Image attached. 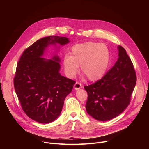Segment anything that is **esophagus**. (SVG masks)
Masks as SVG:
<instances>
[{"mask_svg":"<svg viewBox=\"0 0 149 149\" xmlns=\"http://www.w3.org/2000/svg\"><path fill=\"white\" fill-rule=\"evenodd\" d=\"M74 88L75 90H78V89H79L82 88V85L81 83H80L79 82H76L74 86Z\"/></svg>","mask_w":149,"mask_h":149,"instance_id":"1","label":"esophagus"}]
</instances>
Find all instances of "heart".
I'll list each match as a JSON object with an SVG mask.
<instances>
[{"label": "heart", "mask_w": 149, "mask_h": 149, "mask_svg": "<svg viewBox=\"0 0 149 149\" xmlns=\"http://www.w3.org/2000/svg\"><path fill=\"white\" fill-rule=\"evenodd\" d=\"M110 62V51L100 43L88 42L73 46L70 56L63 58L65 72L69 78H74L81 65V72L92 81L100 80L106 74Z\"/></svg>", "instance_id": "1"}]
</instances>
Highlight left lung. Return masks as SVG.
I'll return each mask as SVG.
<instances>
[{
    "instance_id": "left-lung-1",
    "label": "left lung",
    "mask_w": 149,
    "mask_h": 149,
    "mask_svg": "<svg viewBox=\"0 0 149 149\" xmlns=\"http://www.w3.org/2000/svg\"><path fill=\"white\" fill-rule=\"evenodd\" d=\"M115 65L101 79L84 86L88 98L86 104L88 113L93 118L105 121L121 113L130 103L136 76L133 63L121 46Z\"/></svg>"
}]
</instances>
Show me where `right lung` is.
<instances>
[{"mask_svg": "<svg viewBox=\"0 0 149 149\" xmlns=\"http://www.w3.org/2000/svg\"><path fill=\"white\" fill-rule=\"evenodd\" d=\"M70 42L65 37L48 36L39 39L23 52L14 79L15 91L23 111L31 119L47 124L56 120L66 96L75 82L61 75L60 58H43L51 45L63 46Z\"/></svg>", "mask_w": 149, "mask_h": 149, "instance_id": "1", "label": "right lung"}]
</instances>
